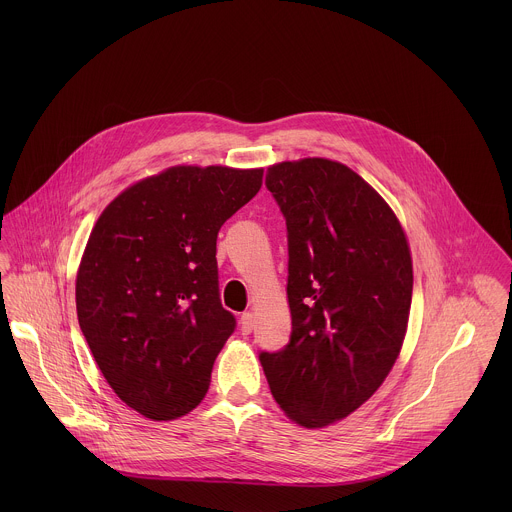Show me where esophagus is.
<instances>
[{"label":"esophagus","mask_w":512,"mask_h":512,"mask_svg":"<svg viewBox=\"0 0 512 512\" xmlns=\"http://www.w3.org/2000/svg\"><path fill=\"white\" fill-rule=\"evenodd\" d=\"M252 329H254V315L250 311H246L240 317V331H242V335H250Z\"/></svg>","instance_id":"1"}]
</instances>
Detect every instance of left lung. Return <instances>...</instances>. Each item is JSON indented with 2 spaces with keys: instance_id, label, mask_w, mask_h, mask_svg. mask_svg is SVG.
<instances>
[{
  "instance_id": "8db88e82",
  "label": "left lung",
  "mask_w": 512,
  "mask_h": 512,
  "mask_svg": "<svg viewBox=\"0 0 512 512\" xmlns=\"http://www.w3.org/2000/svg\"><path fill=\"white\" fill-rule=\"evenodd\" d=\"M266 185L288 226L292 337L260 363L284 414L325 428L361 408L400 355L414 288L410 244L390 205L339 161H280Z\"/></svg>"
}]
</instances>
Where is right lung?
Returning a JSON list of instances; mask_svg holds the SVG:
<instances>
[{"instance_id": "right-lung-1", "label": "right lung", "mask_w": 512, "mask_h": 512, "mask_svg": "<svg viewBox=\"0 0 512 512\" xmlns=\"http://www.w3.org/2000/svg\"><path fill=\"white\" fill-rule=\"evenodd\" d=\"M264 169L173 165L124 189L98 217L76 272V313L116 396L155 422L205 398L234 331L220 305V226Z\"/></svg>"}]
</instances>
